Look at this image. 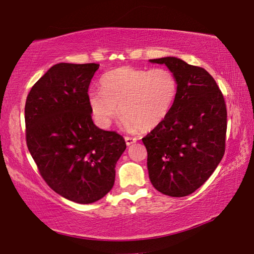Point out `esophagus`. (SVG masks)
<instances>
[{
  "label": "esophagus",
  "instance_id": "34e87169",
  "mask_svg": "<svg viewBox=\"0 0 254 254\" xmlns=\"http://www.w3.org/2000/svg\"><path fill=\"white\" fill-rule=\"evenodd\" d=\"M125 141H126L127 145H130L135 143L137 141V137H131V136H125Z\"/></svg>",
  "mask_w": 254,
  "mask_h": 254
}]
</instances>
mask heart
Masks as SVG:
<instances>
[{"instance_id":"1","label":"heart","mask_w":254,"mask_h":254,"mask_svg":"<svg viewBox=\"0 0 254 254\" xmlns=\"http://www.w3.org/2000/svg\"><path fill=\"white\" fill-rule=\"evenodd\" d=\"M102 90L89 91L93 118L107 128L119 113L129 130H151L166 119L178 95V78L169 68L121 67L100 78ZM121 111H119V110Z\"/></svg>"}]
</instances>
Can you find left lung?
Returning a JSON list of instances; mask_svg holds the SVG:
<instances>
[{"mask_svg": "<svg viewBox=\"0 0 254 254\" xmlns=\"http://www.w3.org/2000/svg\"><path fill=\"white\" fill-rule=\"evenodd\" d=\"M164 64L178 78V95L166 119L142 138L152 186L165 195L192 194L213 175L225 151L227 105L206 69L177 58Z\"/></svg>", "mask_w": 254, "mask_h": 254, "instance_id": "obj_1", "label": "left lung"}]
</instances>
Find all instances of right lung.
Instances as JSON below:
<instances>
[{
  "instance_id": "1",
  "label": "right lung",
  "mask_w": 254,
  "mask_h": 254,
  "mask_svg": "<svg viewBox=\"0 0 254 254\" xmlns=\"http://www.w3.org/2000/svg\"><path fill=\"white\" fill-rule=\"evenodd\" d=\"M98 64H58L30 90L26 144L40 176L54 192L92 203L112 190L125 138L95 126L88 100Z\"/></svg>"
}]
</instances>
